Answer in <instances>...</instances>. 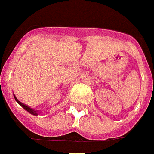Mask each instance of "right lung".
<instances>
[{"instance_id": "right-lung-1", "label": "right lung", "mask_w": 154, "mask_h": 154, "mask_svg": "<svg viewBox=\"0 0 154 154\" xmlns=\"http://www.w3.org/2000/svg\"><path fill=\"white\" fill-rule=\"evenodd\" d=\"M13 95H14V97H15V100H16V102H17L18 104H19V105H20V106H22V107L23 108V109H25L26 111L28 112L29 113L32 114V115H34V116H38V113H39L38 111H35V110H34V109H31V108H30V107H29V106H27V105H23V104L22 102H20V101H19V100H18L17 98H16V96H15V94H13Z\"/></svg>"}]
</instances>
